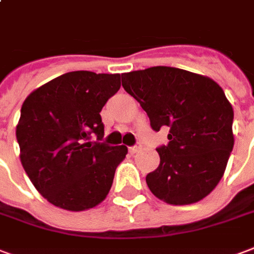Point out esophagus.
Wrapping results in <instances>:
<instances>
[{
  "mask_svg": "<svg viewBox=\"0 0 254 254\" xmlns=\"http://www.w3.org/2000/svg\"><path fill=\"white\" fill-rule=\"evenodd\" d=\"M140 148H142L140 143H136L135 146H131V147L128 148V151H129V154H132V155H134V154H136L138 151H140Z\"/></svg>",
  "mask_w": 254,
  "mask_h": 254,
  "instance_id": "esophagus-1",
  "label": "esophagus"
}]
</instances>
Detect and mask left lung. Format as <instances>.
<instances>
[{
    "mask_svg": "<svg viewBox=\"0 0 254 254\" xmlns=\"http://www.w3.org/2000/svg\"><path fill=\"white\" fill-rule=\"evenodd\" d=\"M154 131L169 127L161 162L146 177L148 189L170 205L205 198L225 173L234 138L233 108L218 84L174 66H151L122 75Z\"/></svg>",
    "mask_w": 254,
    "mask_h": 254,
    "instance_id": "left-lung-1",
    "label": "left lung"
}]
</instances>
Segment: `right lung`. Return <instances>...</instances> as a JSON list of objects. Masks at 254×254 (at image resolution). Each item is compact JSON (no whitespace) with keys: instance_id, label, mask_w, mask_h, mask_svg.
Listing matches in <instances>:
<instances>
[{"instance_id":"1","label":"right lung","mask_w":254,"mask_h":254,"mask_svg":"<svg viewBox=\"0 0 254 254\" xmlns=\"http://www.w3.org/2000/svg\"><path fill=\"white\" fill-rule=\"evenodd\" d=\"M119 88V73L75 70L41 85L21 107L16 129L21 163L55 206L81 211L107 197L127 147L100 142V111ZM92 134L96 142H89Z\"/></svg>"}]
</instances>
